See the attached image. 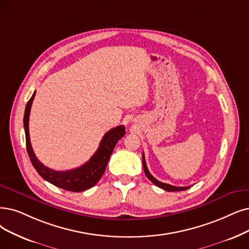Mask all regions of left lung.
Returning <instances> with one entry per match:
<instances>
[{
	"label": "left lung",
	"instance_id": "8db88e82",
	"mask_svg": "<svg viewBox=\"0 0 249 249\" xmlns=\"http://www.w3.org/2000/svg\"><path fill=\"white\" fill-rule=\"evenodd\" d=\"M142 158H143V167H144L145 175H146V177L149 178V180H150V181H151L155 186H157V187H159V188H161V189H163V190L168 191V192H174V191H183V190H187V189L190 188V186H188V187H176V186L168 185V184H165V183H162V182H159L158 180H156V178H154L150 173H149L148 168H147V165H146V161H145V156H144V154H143Z\"/></svg>",
	"mask_w": 249,
	"mask_h": 249
}]
</instances>
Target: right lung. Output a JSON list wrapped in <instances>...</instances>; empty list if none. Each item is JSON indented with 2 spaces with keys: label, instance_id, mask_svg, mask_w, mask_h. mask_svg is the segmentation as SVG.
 Wrapping results in <instances>:
<instances>
[{
  "label": "right lung",
  "instance_id": "add662e5",
  "mask_svg": "<svg viewBox=\"0 0 249 249\" xmlns=\"http://www.w3.org/2000/svg\"><path fill=\"white\" fill-rule=\"evenodd\" d=\"M35 96L36 92L33 94L32 98L29 99L25 106L23 124L25 131L26 150L34 167L36 168V171L44 178V180L67 191L82 192L92 188L98 183V181L100 180L101 177L103 176L109 158H110V155L116 143L118 142L119 139H122L124 136V126L119 125L111 128L110 131H108L102 138L99 148L97 149V151L94 153V155L90 158V160L87 161L82 166L65 172H57L51 170V168L45 166L36 158L31 144V139H29L28 121Z\"/></svg>",
  "mask_w": 249,
  "mask_h": 249
}]
</instances>
